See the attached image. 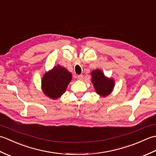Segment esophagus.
<instances>
[{"instance_id": "34e87169", "label": "esophagus", "mask_w": 156, "mask_h": 156, "mask_svg": "<svg viewBox=\"0 0 156 156\" xmlns=\"http://www.w3.org/2000/svg\"><path fill=\"white\" fill-rule=\"evenodd\" d=\"M83 78H84V76L82 75V74L78 76V79L79 80H83Z\"/></svg>"}]
</instances>
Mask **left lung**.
<instances>
[{
  "mask_svg": "<svg viewBox=\"0 0 156 156\" xmlns=\"http://www.w3.org/2000/svg\"><path fill=\"white\" fill-rule=\"evenodd\" d=\"M91 81L96 92L101 97H106L110 94L115 87L113 78H108L100 69L91 72Z\"/></svg>",
  "mask_w": 156,
  "mask_h": 156,
  "instance_id": "8db88e82",
  "label": "left lung"
}]
</instances>
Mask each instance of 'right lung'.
<instances>
[{"label": "right lung", "instance_id": "obj_1", "mask_svg": "<svg viewBox=\"0 0 156 156\" xmlns=\"http://www.w3.org/2000/svg\"><path fill=\"white\" fill-rule=\"evenodd\" d=\"M72 76L71 73L63 66H54L43 76L41 86L42 92L53 100L59 98L65 93L72 80Z\"/></svg>", "mask_w": 156, "mask_h": 156}]
</instances>
